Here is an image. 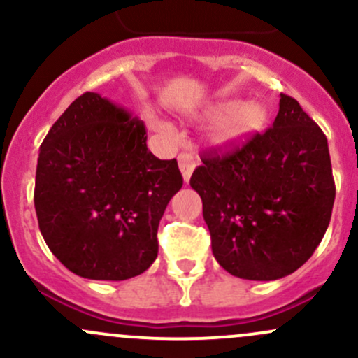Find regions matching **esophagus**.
<instances>
[{
    "mask_svg": "<svg viewBox=\"0 0 358 358\" xmlns=\"http://www.w3.org/2000/svg\"><path fill=\"white\" fill-rule=\"evenodd\" d=\"M178 166H180V171H182V175H183V182L188 183L190 182L192 173H194L195 166H197V161H195L194 156H190V155H180L178 156Z\"/></svg>",
    "mask_w": 358,
    "mask_h": 358,
    "instance_id": "34e87169",
    "label": "esophagus"
}]
</instances>
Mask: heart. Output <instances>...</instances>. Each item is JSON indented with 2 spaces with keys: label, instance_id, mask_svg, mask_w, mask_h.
Returning <instances> with one entry per match:
<instances>
[{
  "label": "heart",
  "instance_id": "b5f03b06",
  "mask_svg": "<svg viewBox=\"0 0 358 358\" xmlns=\"http://www.w3.org/2000/svg\"><path fill=\"white\" fill-rule=\"evenodd\" d=\"M206 119H221L212 131L210 141L222 151H233L245 146L255 134L265 127L268 120V110L260 101L221 100L206 110ZM152 127L163 134H171V127L159 119H151Z\"/></svg>",
  "mask_w": 358,
  "mask_h": 358
}]
</instances>
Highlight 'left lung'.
I'll list each match as a JSON object with an SVG mask.
<instances>
[{"mask_svg":"<svg viewBox=\"0 0 358 358\" xmlns=\"http://www.w3.org/2000/svg\"><path fill=\"white\" fill-rule=\"evenodd\" d=\"M202 163L190 187L226 272L277 280L311 258L331 219L335 182L326 136L297 100L280 93L273 127Z\"/></svg>","mask_w":358,"mask_h":358,"instance_id":"left-lung-1","label":"left lung"}]
</instances>
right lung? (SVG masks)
<instances>
[{
    "label": "right lung",
    "instance_id": "add662e5",
    "mask_svg": "<svg viewBox=\"0 0 358 358\" xmlns=\"http://www.w3.org/2000/svg\"><path fill=\"white\" fill-rule=\"evenodd\" d=\"M144 124L98 93L78 96L38 151L35 212L47 246L92 280H127L158 257V226L183 185L176 159H158Z\"/></svg>",
    "mask_w": 358,
    "mask_h": 358
}]
</instances>
